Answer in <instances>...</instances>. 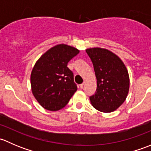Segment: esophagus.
Instances as JSON below:
<instances>
[{"label": "esophagus", "instance_id": "1", "mask_svg": "<svg viewBox=\"0 0 151 151\" xmlns=\"http://www.w3.org/2000/svg\"><path fill=\"white\" fill-rule=\"evenodd\" d=\"M85 85V83H82L81 85H80V88H83V86H84Z\"/></svg>", "mask_w": 151, "mask_h": 151}]
</instances>
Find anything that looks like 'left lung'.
<instances>
[{
	"mask_svg": "<svg viewBox=\"0 0 151 151\" xmlns=\"http://www.w3.org/2000/svg\"><path fill=\"white\" fill-rule=\"evenodd\" d=\"M91 59L97 80L96 92L90 97L91 104L102 112L116 110L126 100L129 91V75L117 55L104 48L85 50Z\"/></svg>",
	"mask_w": 151,
	"mask_h": 151,
	"instance_id": "1",
	"label": "left lung"
}]
</instances>
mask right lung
Here are the masks:
<instances>
[{
    "label": "right lung",
    "instance_id": "right-lung-1",
    "mask_svg": "<svg viewBox=\"0 0 151 151\" xmlns=\"http://www.w3.org/2000/svg\"><path fill=\"white\" fill-rule=\"evenodd\" d=\"M79 52L75 47L59 44L45 52L35 63L30 74L31 91L45 109L60 110L77 91L74 75L67 64Z\"/></svg>",
    "mask_w": 151,
    "mask_h": 151
}]
</instances>
